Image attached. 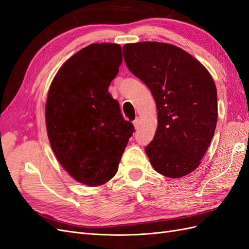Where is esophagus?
I'll list each match as a JSON object with an SVG mask.
<instances>
[{
    "instance_id": "esophagus-1",
    "label": "esophagus",
    "mask_w": 249,
    "mask_h": 249,
    "mask_svg": "<svg viewBox=\"0 0 249 249\" xmlns=\"http://www.w3.org/2000/svg\"><path fill=\"white\" fill-rule=\"evenodd\" d=\"M133 124H134V127H135V130H138L139 129V126H140V119L139 118H136L133 122Z\"/></svg>"
}]
</instances>
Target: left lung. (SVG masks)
<instances>
[{
	"instance_id": "obj_1",
	"label": "left lung",
	"mask_w": 249,
	"mask_h": 249,
	"mask_svg": "<svg viewBox=\"0 0 249 249\" xmlns=\"http://www.w3.org/2000/svg\"><path fill=\"white\" fill-rule=\"evenodd\" d=\"M126 66L149 88L158 126L145 153L160 175L178 178L196 169L212 140L218 116L217 90L209 71L177 46L126 43Z\"/></svg>"
}]
</instances>
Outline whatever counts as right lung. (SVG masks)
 <instances>
[{
  "label": "right lung",
  "instance_id": "1",
  "mask_svg": "<svg viewBox=\"0 0 249 249\" xmlns=\"http://www.w3.org/2000/svg\"><path fill=\"white\" fill-rule=\"evenodd\" d=\"M123 62L117 43H92L60 67L49 88L46 126L58 162L77 182L106 184L134 132L108 88Z\"/></svg>",
  "mask_w": 249,
  "mask_h": 249
}]
</instances>
